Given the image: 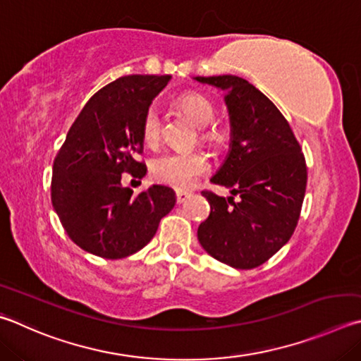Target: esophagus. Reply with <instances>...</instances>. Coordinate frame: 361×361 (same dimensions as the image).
Here are the masks:
<instances>
[{
  "mask_svg": "<svg viewBox=\"0 0 361 361\" xmlns=\"http://www.w3.org/2000/svg\"><path fill=\"white\" fill-rule=\"evenodd\" d=\"M189 197H191V192L176 191V203H185Z\"/></svg>",
  "mask_w": 361,
  "mask_h": 361,
  "instance_id": "esophagus-1",
  "label": "esophagus"
}]
</instances>
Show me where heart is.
Segmentation results:
<instances>
[{"instance_id": "heart-1", "label": "heart", "mask_w": 361, "mask_h": 361, "mask_svg": "<svg viewBox=\"0 0 361 361\" xmlns=\"http://www.w3.org/2000/svg\"><path fill=\"white\" fill-rule=\"evenodd\" d=\"M180 107L191 116L200 128V139L213 147H219L227 139L226 129L212 126L214 118V106L207 96L200 93H188L180 97ZM142 137L147 145H156L161 139V112L156 106H149L142 121ZM209 170V159L205 153L192 152H169L156 158L152 173L156 181L175 189H188L194 186L202 175Z\"/></svg>"}]
</instances>
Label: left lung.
<instances>
[{
	"mask_svg": "<svg viewBox=\"0 0 361 361\" xmlns=\"http://www.w3.org/2000/svg\"><path fill=\"white\" fill-rule=\"evenodd\" d=\"M194 78L226 93L231 148L212 183L240 197L203 191L212 212L197 238L216 260L251 270L276 254L297 227L307 181L305 156L283 114L254 85L237 75Z\"/></svg>",
	"mask_w": 361,
	"mask_h": 361,
	"instance_id": "obj_1",
	"label": "left lung"
}]
</instances>
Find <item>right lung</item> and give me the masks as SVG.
<instances>
[{
  "mask_svg": "<svg viewBox=\"0 0 361 361\" xmlns=\"http://www.w3.org/2000/svg\"><path fill=\"white\" fill-rule=\"evenodd\" d=\"M170 75H124L85 104L54 161L51 205L83 251L123 259L148 245L175 207L173 189L149 186L139 195L121 173L143 176L142 121Z\"/></svg>",
  "mask_w": 361,
  "mask_h": 361,
  "instance_id": "obj_1",
  "label": "right lung"
}]
</instances>
